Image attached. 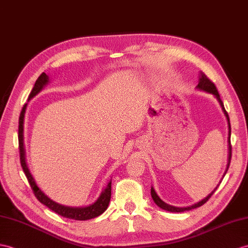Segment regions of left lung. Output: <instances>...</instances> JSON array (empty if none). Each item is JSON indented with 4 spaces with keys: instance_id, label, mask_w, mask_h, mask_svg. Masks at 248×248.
Segmentation results:
<instances>
[{
    "instance_id": "8db88e82",
    "label": "left lung",
    "mask_w": 248,
    "mask_h": 248,
    "mask_svg": "<svg viewBox=\"0 0 248 248\" xmlns=\"http://www.w3.org/2000/svg\"><path fill=\"white\" fill-rule=\"evenodd\" d=\"M197 88H198L199 90H202V92H205V93H208L214 94L215 98H216L217 100H218L219 104H220V106H221V108H222V110H223V112H224L225 117H226V120H227V123H228V163H227L226 170H225L224 174H223V177H224L225 174H226V172H227V170H228V166H229V164H231V159H232V145H231V132H232V129H231V122H229L228 113H227L226 110H225L224 104H223V102H222V100H221V98H220V94H219V93H218V90H217V87L215 86V84H214L213 82H211V81L209 80V78L203 74V72H200V78H199V84H198ZM220 183H221V181H220ZM218 186H219V184L217 185L216 188H215L213 191H211L210 194H209L206 198H204L203 200H201L200 202H198V203H196V204H192V205H190V206H187V207H177V206H172V205H170V204L165 203V202L163 201L162 199L158 196V194H156L153 186H152V189H150V194H152V198H153L154 202H155L156 205H158V206H159L160 208L164 209V210H167V211H170V213H183V211L190 210V209H195V208H197V207L202 206V205H203L204 203H206V202L208 201V199H209L211 196H213V194L216 191V189L218 188Z\"/></svg>"
}]
</instances>
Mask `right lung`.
<instances>
[{
    "label": "right lung",
    "instance_id": "1",
    "mask_svg": "<svg viewBox=\"0 0 248 248\" xmlns=\"http://www.w3.org/2000/svg\"><path fill=\"white\" fill-rule=\"evenodd\" d=\"M48 83H49V78H48V76L45 74V72H43V74H42L38 78V80L35 81L34 86L31 90V93H30V94H29L28 100H31L33 96L37 95L41 92V90L44 88V86L47 85ZM27 104L28 103H26L23 106L21 114H20V119H19L20 160H21V165L23 167V170L26 174L28 182L33 190L34 196L37 197V199L42 204H44L45 206H47L48 208L54 211L56 214L64 217V218L78 220V221H85V220L93 219V218H95V217H99L107 209L108 204H109L110 198H111V180L108 182L105 188L102 190L100 197L98 198V200L93 202V204L87 205V206H83V207L65 206V205L54 202L47 195H45L44 191L40 188V187L37 185V183H35V180L33 179L32 174H31V172H30L28 165H27L25 145H24V118H25Z\"/></svg>",
    "mask_w": 248,
    "mask_h": 248
}]
</instances>
